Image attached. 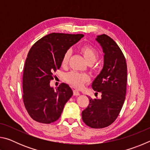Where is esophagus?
<instances>
[{"mask_svg": "<svg viewBox=\"0 0 150 150\" xmlns=\"http://www.w3.org/2000/svg\"><path fill=\"white\" fill-rule=\"evenodd\" d=\"M73 95L79 96L80 95V93L77 90H73Z\"/></svg>", "mask_w": 150, "mask_h": 150, "instance_id": "obj_1", "label": "esophagus"}]
</instances>
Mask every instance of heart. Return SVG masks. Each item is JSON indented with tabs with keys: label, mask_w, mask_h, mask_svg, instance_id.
<instances>
[{
	"label": "heart",
	"mask_w": 150,
	"mask_h": 150,
	"mask_svg": "<svg viewBox=\"0 0 150 150\" xmlns=\"http://www.w3.org/2000/svg\"><path fill=\"white\" fill-rule=\"evenodd\" d=\"M80 51L88 64H93L96 62L98 57L97 50L90 45H83L80 48ZM70 56L71 52L69 51L66 52L62 58V64L63 66H65L67 64ZM65 78L66 81L69 84L77 88H82L85 83L89 81L88 76L76 72H70L67 73L65 75Z\"/></svg>",
	"instance_id": "b5f03b06"
}]
</instances>
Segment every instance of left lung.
Listing matches in <instances>:
<instances>
[{
    "label": "left lung",
    "mask_w": 150,
    "mask_h": 150,
    "mask_svg": "<svg viewBox=\"0 0 150 150\" xmlns=\"http://www.w3.org/2000/svg\"><path fill=\"white\" fill-rule=\"evenodd\" d=\"M95 40L105 55L103 67L93 81L92 88L101 93V98L88 96L89 105L82 112V119L91 128H103L116 120L125 100L127 65L122 52L110 37L103 34Z\"/></svg>",
    "instance_id": "left-lung-1"
}]
</instances>
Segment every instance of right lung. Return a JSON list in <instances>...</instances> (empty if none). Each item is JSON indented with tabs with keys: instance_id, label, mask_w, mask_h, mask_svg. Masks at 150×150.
<instances>
[{
	"instance_id": "1",
	"label": "right lung",
	"mask_w": 150,
	"mask_h": 150,
	"mask_svg": "<svg viewBox=\"0 0 150 150\" xmlns=\"http://www.w3.org/2000/svg\"><path fill=\"white\" fill-rule=\"evenodd\" d=\"M83 34L52 33L37 41L30 50L23 73V100L31 118L50 124L59 119L65 103L73 95L66 83L56 89L50 86L53 73L59 69L66 52Z\"/></svg>"
}]
</instances>
